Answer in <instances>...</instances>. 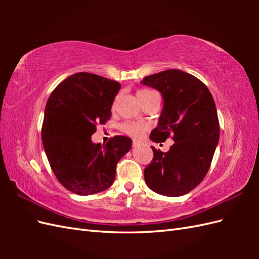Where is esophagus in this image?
I'll list each match as a JSON object with an SVG mask.
<instances>
[{"label": "esophagus", "instance_id": "1", "mask_svg": "<svg viewBox=\"0 0 259 259\" xmlns=\"http://www.w3.org/2000/svg\"><path fill=\"white\" fill-rule=\"evenodd\" d=\"M139 145V142L138 141H134V146L136 147V146H138Z\"/></svg>", "mask_w": 259, "mask_h": 259}]
</instances>
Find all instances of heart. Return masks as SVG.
<instances>
[{
	"instance_id": "1",
	"label": "heart",
	"mask_w": 259,
	"mask_h": 259,
	"mask_svg": "<svg viewBox=\"0 0 259 259\" xmlns=\"http://www.w3.org/2000/svg\"><path fill=\"white\" fill-rule=\"evenodd\" d=\"M151 93L152 91L150 90L141 89L137 91V97H138L140 102H142L148 96L151 95ZM120 129L123 134L128 135L129 137H131V138L140 139L144 137L146 131L149 129V126H148V124H146L145 122H140V121H125L124 123L121 124Z\"/></svg>"
}]
</instances>
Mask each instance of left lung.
<instances>
[{
	"label": "left lung",
	"instance_id": "left-lung-1",
	"mask_svg": "<svg viewBox=\"0 0 259 259\" xmlns=\"http://www.w3.org/2000/svg\"><path fill=\"white\" fill-rule=\"evenodd\" d=\"M161 92L163 109L150 134L153 142L172 136L169 151L152 148L145 169L147 186L157 194L178 197L195 189L207 175L219 140V121L213 98L205 83L184 71L170 69L141 81Z\"/></svg>",
	"mask_w": 259,
	"mask_h": 259
}]
</instances>
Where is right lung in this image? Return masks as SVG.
Segmentation results:
<instances>
[{
  "label": "right lung",
  "mask_w": 259,
  "mask_h": 259,
  "mask_svg": "<svg viewBox=\"0 0 259 259\" xmlns=\"http://www.w3.org/2000/svg\"><path fill=\"white\" fill-rule=\"evenodd\" d=\"M121 84L103 76L78 72L63 80L47 102L42 142L53 174L65 189L80 196L108 189L119 160L133 141L114 136L93 144L97 124H106Z\"/></svg>",
  "instance_id": "right-lung-1"
}]
</instances>
